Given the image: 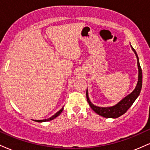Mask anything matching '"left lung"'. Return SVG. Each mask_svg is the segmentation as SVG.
<instances>
[{"label":"left lung","instance_id":"1","mask_svg":"<svg viewBox=\"0 0 150 150\" xmlns=\"http://www.w3.org/2000/svg\"><path fill=\"white\" fill-rule=\"evenodd\" d=\"M131 46V49L133 52L135 53L136 58H137V68H138V80H137V85H136L135 88L134 90L128 94L126 97H125L123 99H122L119 102L117 103L114 106H108V107H100V106H95L91 102L90 99L89 98L88 90L87 89V92H86V97H87V101L88 104L92 108V109L96 113H97L99 116L104 117V118H116L120 117L122 115H123L128 110V108L132 106L134 101L136 100L138 96L140 95V93L142 89V69L140 65V62H139V58L137 56V53H136L135 50Z\"/></svg>","mask_w":150,"mask_h":150}]
</instances>
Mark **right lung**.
Wrapping results in <instances>:
<instances>
[{
	"instance_id": "right-lung-1",
	"label": "right lung",
	"mask_w": 150,
	"mask_h": 150,
	"mask_svg": "<svg viewBox=\"0 0 150 150\" xmlns=\"http://www.w3.org/2000/svg\"><path fill=\"white\" fill-rule=\"evenodd\" d=\"M63 111V107L62 108L61 110H59V111H58L57 113H55V114L53 115V116H51V117H50V118H47V119H44V120H34V121L39 122V123H42V122L49 121V120H53V119H54V118H56V117H58V116H59V115L61 114V112H62V111Z\"/></svg>"
}]
</instances>
